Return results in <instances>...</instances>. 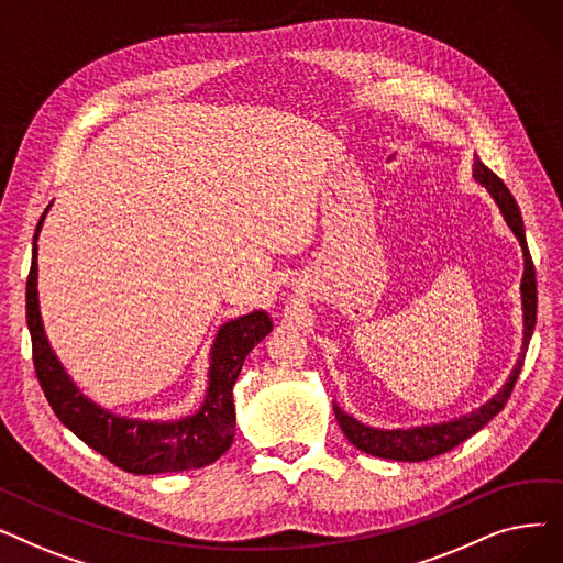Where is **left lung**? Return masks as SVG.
<instances>
[{
    "instance_id": "left-lung-1",
    "label": "left lung",
    "mask_w": 563,
    "mask_h": 563,
    "mask_svg": "<svg viewBox=\"0 0 563 563\" xmlns=\"http://www.w3.org/2000/svg\"><path fill=\"white\" fill-rule=\"evenodd\" d=\"M472 175H475L477 183H482L488 189V194L493 196V200L499 207L501 217H505L507 225L514 230V234L518 236V242L522 246V255H525V274H522V285H520L522 321H525L522 353H520V358H518L509 380L505 383V388H501L482 408L472 410V412H467V416H461L452 422L431 424V427H412V429H395V431L374 429V427L361 424L358 420H353L335 404L333 410H335V420H338L340 429L344 431L351 445H356L365 454H372L378 459L408 461V463H418V461H427V459L445 454V452L454 450L456 445H461V442L467 440L470 435H475L479 429H484L497 416V412L507 406V401L514 393L520 367L525 363V351L529 346V340H531V333H534V323H537V272H534V262H531V255L527 249L525 225H522L518 202L514 200L507 185L501 183L486 164H482L479 157H475V173Z\"/></svg>"
}]
</instances>
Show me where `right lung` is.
I'll return each mask as SVG.
<instances>
[{"instance_id": "add662e5", "label": "right lung", "mask_w": 563, "mask_h": 563, "mask_svg": "<svg viewBox=\"0 0 563 563\" xmlns=\"http://www.w3.org/2000/svg\"><path fill=\"white\" fill-rule=\"evenodd\" d=\"M47 212V210H45ZM38 221L34 236L32 269L26 278V327L32 333L34 367L41 388L62 420L88 448L132 475H162V472L196 470L214 463L228 452L234 438L232 386L242 372L251 349L272 333V319L255 310L232 319L219 329L210 353V388L202 406L177 422H143L118 418L86 399L45 338L38 310Z\"/></svg>"}]
</instances>
